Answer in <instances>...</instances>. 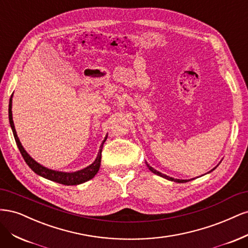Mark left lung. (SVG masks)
Listing matches in <instances>:
<instances>
[{"label": "left lung", "instance_id": "obj_1", "mask_svg": "<svg viewBox=\"0 0 248 248\" xmlns=\"http://www.w3.org/2000/svg\"><path fill=\"white\" fill-rule=\"evenodd\" d=\"M146 164H147V167L149 168V170H151L152 172H154V174L158 175V176H160V177H162V178H166V179H168V180H170V181H174V182H177V183H185V182H188V181H190V180H180V179H174V178L169 177V176H167V175H163V174H161V172H159L158 170H154L152 167H150L147 162H146ZM215 169H216V168H214L213 170H215Z\"/></svg>", "mask_w": 248, "mask_h": 248}]
</instances>
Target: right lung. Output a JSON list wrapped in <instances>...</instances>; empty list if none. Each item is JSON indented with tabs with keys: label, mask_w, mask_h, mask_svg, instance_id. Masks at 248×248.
<instances>
[{
	"label": "right lung",
	"mask_w": 248,
	"mask_h": 248,
	"mask_svg": "<svg viewBox=\"0 0 248 248\" xmlns=\"http://www.w3.org/2000/svg\"><path fill=\"white\" fill-rule=\"evenodd\" d=\"M11 108H12V97L9 100V122H10V126L12 128L13 136H14V139H16V145L19 149L20 154H21L22 157H24L26 163L28 164L30 168H31V170L33 171L36 172L37 175H39V176L46 178V179H48V180H50V181H54V182L63 184V185H78V184H81V183L89 181V180H91L97 174V171L99 170V168H100L102 147H103L104 141L107 140L108 137H106V139L103 140L102 144L100 146V149H99L98 155H97V158L95 159V161L91 164V166H89L84 170H80L74 171V172H64V171H57V170H48L46 168L42 167L41 164H39L38 162H36L32 158V157L26 152V150L24 149V147L21 146L17 134H16V127H14Z\"/></svg>",
	"instance_id": "obj_1"
}]
</instances>
